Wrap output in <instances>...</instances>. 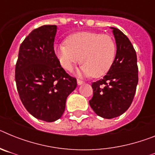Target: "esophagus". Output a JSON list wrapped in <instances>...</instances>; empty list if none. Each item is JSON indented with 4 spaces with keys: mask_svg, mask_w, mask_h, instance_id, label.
<instances>
[{
    "mask_svg": "<svg viewBox=\"0 0 155 155\" xmlns=\"http://www.w3.org/2000/svg\"><path fill=\"white\" fill-rule=\"evenodd\" d=\"M77 82H78V84H79V85H80V84H82L83 83H84V81L81 80H80V79H78V80H77Z\"/></svg>",
    "mask_w": 155,
    "mask_h": 155,
    "instance_id": "34e87169",
    "label": "esophagus"
}]
</instances>
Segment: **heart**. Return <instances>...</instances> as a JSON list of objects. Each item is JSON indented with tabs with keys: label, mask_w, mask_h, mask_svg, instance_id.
<instances>
[{
	"label": "heart",
	"mask_w": 155,
	"mask_h": 155,
	"mask_svg": "<svg viewBox=\"0 0 155 155\" xmlns=\"http://www.w3.org/2000/svg\"><path fill=\"white\" fill-rule=\"evenodd\" d=\"M56 56L61 66L71 71L81 61L80 74L94 78L103 76L112 68L116 56L115 41L108 35L78 32L71 35L55 46Z\"/></svg>",
	"instance_id": "obj_1"
}]
</instances>
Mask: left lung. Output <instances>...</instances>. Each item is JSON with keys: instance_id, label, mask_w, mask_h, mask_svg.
Masks as SVG:
<instances>
[{"instance_id": "8db88e82", "label": "left lung", "mask_w": 155, "mask_h": 155, "mask_svg": "<svg viewBox=\"0 0 155 155\" xmlns=\"http://www.w3.org/2000/svg\"><path fill=\"white\" fill-rule=\"evenodd\" d=\"M112 28L116 43V59L107 74L92 82L93 96L89 101L94 113L105 119L125 113L134 100L138 83L136 51L125 34Z\"/></svg>"}]
</instances>
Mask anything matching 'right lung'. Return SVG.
<instances>
[{
  "label": "right lung",
  "mask_w": 155,
  "mask_h": 155,
  "mask_svg": "<svg viewBox=\"0 0 155 155\" xmlns=\"http://www.w3.org/2000/svg\"><path fill=\"white\" fill-rule=\"evenodd\" d=\"M56 32V25L32 30L21 42L15 65L16 87L23 105L46 122L61 118L67 98L77 87V79L64 71L55 54Z\"/></svg>",
  "instance_id": "right-lung-1"
}]
</instances>
